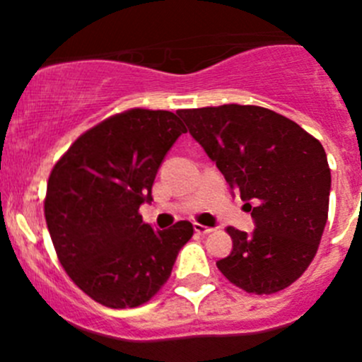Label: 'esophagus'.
Returning a JSON list of instances; mask_svg holds the SVG:
<instances>
[{"label": "esophagus", "instance_id": "34e87169", "mask_svg": "<svg viewBox=\"0 0 362 362\" xmlns=\"http://www.w3.org/2000/svg\"><path fill=\"white\" fill-rule=\"evenodd\" d=\"M194 231L198 233V235H210V233H214V228H208V226H203V224H194Z\"/></svg>", "mask_w": 362, "mask_h": 362}]
</instances>
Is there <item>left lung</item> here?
<instances>
[{"mask_svg":"<svg viewBox=\"0 0 362 362\" xmlns=\"http://www.w3.org/2000/svg\"><path fill=\"white\" fill-rule=\"evenodd\" d=\"M189 133L252 211V235L229 226L222 275L252 294H275L315 257L329 210L331 170L320 141L255 105L178 110Z\"/></svg>","mask_w":362,"mask_h":362,"instance_id":"obj_1","label":"left lung"}]
</instances>
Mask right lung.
Returning a JSON list of instances; mask_svg holds the SVG:
<instances>
[{
  "instance_id": "1",
  "label": "right lung",
  "mask_w": 362,
  "mask_h": 362,
  "mask_svg": "<svg viewBox=\"0 0 362 362\" xmlns=\"http://www.w3.org/2000/svg\"><path fill=\"white\" fill-rule=\"evenodd\" d=\"M185 126L173 112L131 108L80 134L50 171L45 221L78 289L108 308H134L170 279L192 224L156 231L140 204Z\"/></svg>"
}]
</instances>
